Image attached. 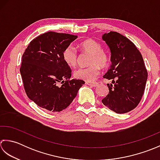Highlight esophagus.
Here are the masks:
<instances>
[{
    "instance_id": "1",
    "label": "esophagus",
    "mask_w": 160,
    "mask_h": 160,
    "mask_svg": "<svg viewBox=\"0 0 160 160\" xmlns=\"http://www.w3.org/2000/svg\"><path fill=\"white\" fill-rule=\"evenodd\" d=\"M86 83L87 85H88V86H92V87H97L99 85V83L97 82H86Z\"/></svg>"
}]
</instances>
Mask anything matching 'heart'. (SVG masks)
<instances>
[{"mask_svg":"<svg viewBox=\"0 0 160 160\" xmlns=\"http://www.w3.org/2000/svg\"><path fill=\"white\" fill-rule=\"evenodd\" d=\"M80 50L90 54L88 60L89 66L79 68L74 71V77L87 82L95 80L100 73V67L103 68L108 66L110 58L106 52L102 50V45L93 39H87L79 45ZM63 59L68 66L75 67L79 59L77 51L72 45H68L62 53Z\"/></svg>","mask_w":160,"mask_h":160,"instance_id":"heart-1","label":"heart"}]
</instances>
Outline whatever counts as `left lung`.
I'll return each mask as SVG.
<instances>
[{
  "label": "left lung",
  "mask_w": 160,
  "mask_h": 160,
  "mask_svg": "<svg viewBox=\"0 0 160 160\" xmlns=\"http://www.w3.org/2000/svg\"><path fill=\"white\" fill-rule=\"evenodd\" d=\"M110 48L111 66L103 78L109 92L102 99L104 106L116 113H126L138 106L144 92L147 70L140 52L128 38L116 32L103 35Z\"/></svg>",
  "instance_id": "8db88e82"
}]
</instances>
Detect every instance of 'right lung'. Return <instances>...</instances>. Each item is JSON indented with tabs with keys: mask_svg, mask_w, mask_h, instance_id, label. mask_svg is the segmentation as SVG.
Segmentation results:
<instances>
[{
	"mask_svg": "<svg viewBox=\"0 0 160 160\" xmlns=\"http://www.w3.org/2000/svg\"><path fill=\"white\" fill-rule=\"evenodd\" d=\"M76 35L48 32L33 39L22 57L20 68L28 98L51 112L66 109L75 98L84 81L72 79V70L65 63L64 49Z\"/></svg>",
	"mask_w": 160,
	"mask_h": 160,
	"instance_id": "obj_1",
	"label": "right lung"
}]
</instances>
